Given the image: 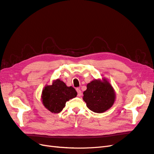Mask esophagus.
I'll return each instance as SVG.
<instances>
[{
  "label": "esophagus",
  "mask_w": 154,
  "mask_h": 154,
  "mask_svg": "<svg viewBox=\"0 0 154 154\" xmlns=\"http://www.w3.org/2000/svg\"><path fill=\"white\" fill-rule=\"evenodd\" d=\"M76 91H77V92H78V96H79V97L82 96V93L81 90L79 89V88H77V89H76Z\"/></svg>",
  "instance_id": "esophagus-1"
}]
</instances>
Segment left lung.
Here are the masks:
<instances>
[{
    "instance_id": "left-lung-1",
    "label": "left lung",
    "mask_w": 154,
    "mask_h": 154,
    "mask_svg": "<svg viewBox=\"0 0 154 154\" xmlns=\"http://www.w3.org/2000/svg\"><path fill=\"white\" fill-rule=\"evenodd\" d=\"M116 94L113 87L106 78L94 79L87 85L83 99L87 106L95 113H101L113 105Z\"/></svg>"
}]
</instances>
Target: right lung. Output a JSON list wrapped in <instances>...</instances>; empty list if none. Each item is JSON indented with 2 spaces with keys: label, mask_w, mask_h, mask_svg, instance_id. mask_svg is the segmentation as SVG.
<instances>
[{
  "label": "right lung",
  "mask_w": 154,
  "mask_h": 154,
  "mask_svg": "<svg viewBox=\"0 0 154 154\" xmlns=\"http://www.w3.org/2000/svg\"><path fill=\"white\" fill-rule=\"evenodd\" d=\"M77 92L72 87H67L59 79L53 81L51 85L44 87L41 101L44 106L51 113H59L65 107L68 100L76 97Z\"/></svg>",
  "instance_id": "right-lung-1"
}]
</instances>
